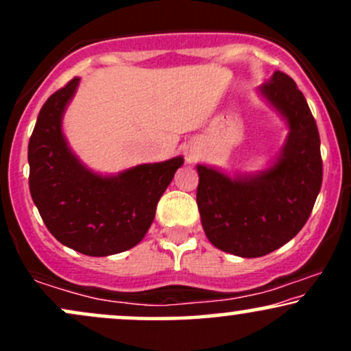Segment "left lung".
Instances as JSON below:
<instances>
[{"label":"left lung","instance_id":"1","mask_svg":"<svg viewBox=\"0 0 351 351\" xmlns=\"http://www.w3.org/2000/svg\"><path fill=\"white\" fill-rule=\"evenodd\" d=\"M259 92L285 117L291 130L277 162L269 170L237 178L196 167V203L204 232L217 249L239 257L265 256L297 236L324 176L315 119L293 79L276 71Z\"/></svg>","mask_w":351,"mask_h":351}]
</instances>
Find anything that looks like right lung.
Wrapping results in <instances>:
<instances>
[{"label": "right lung", "mask_w": 351, "mask_h": 351, "mask_svg": "<svg viewBox=\"0 0 351 351\" xmlns=\"http://www.w3.org/2000/svg\"><path fill=\"white\" fill-rule=\"evenodd\" d=\"M79 79L46 100L27 145L29 191L44 224L60 244L94 257L134 247L183 158L128 168L117 176L87 170L67 147L62 114Z\"/></svg>", "instance_id": "1"}]
</instances>
